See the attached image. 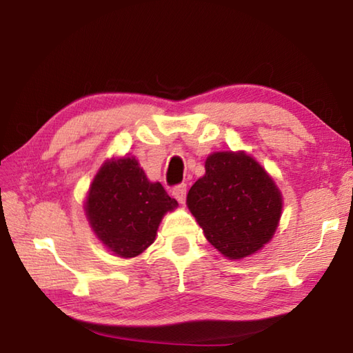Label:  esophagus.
Returning a JSON list of instances; mask_svg holds the SVG:
<instances>
[{
    "label": "esophagus",
    "instance_id": "1",
    "mask_svg": "<svg viewBox=\"0 0 353 353\" xmlns=\"http://www.w3.org/2000/svg\"><path fill=\"white\" fill-rule=\"evenodd\" d=\"M172 196L181 202V204H183L185 202V198H187V185L185 183H179L176 185L174 188H172Z\"/></svg>",
    "mask_w": 353,
    "mask_h": 353
}]
</instances>
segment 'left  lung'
Returning <instances> with one entry per match:
<instances>
[{"mask_svg":"<svg viewBox=\"0 0 353 353\" xmlns=\"http://www.w3.org/2000/svg\"><path fill=\"white\" fill-rule=\"evenodd\" d=\"M187 204L207 240L229 259H243L271 240L282 196L266 171L243 152H214Z\"/></svg>","mask_w":353,"mask_h":353,"instance_id":"8db88e82","label":"left lung"}]
</instances>
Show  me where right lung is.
<instances>
[{"label":"right lung","mask_w":353,"mask_h":353,"mask_svg":"<svg viewBox=\"0 0 353 353\" xmlns=\"http://www.w3.org/2000/svg\"><path fill=\"white\" fill-rule=\"evenodd\" d=\"M177 201L162 183L149 182L135 159L104 163L87 198V218L92 229L112 252L124 259L137 256L151 246L163 214Z\"/></svg>","instance_id":"obj_1"}]
</instances>
